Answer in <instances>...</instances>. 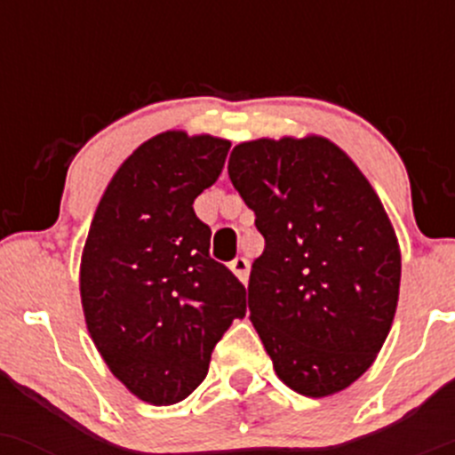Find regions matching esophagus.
<instances>
[{"instance_id":"obj_1","label":"esophagus","mask_w":455,"mask_h":455,"mask_svg":"<svg viewBox=\"0 0 455 455\" xmlns=\"http://www.w3.org/2000/svg\"><path fill=\"white\" fill-rule=\"evenodd\" d=\"M231 270L233 273H235V277L240 279V282H249V273H251V264H249V259H246V257H235V259L231 261Z\"/></svg>"}]
</instances>
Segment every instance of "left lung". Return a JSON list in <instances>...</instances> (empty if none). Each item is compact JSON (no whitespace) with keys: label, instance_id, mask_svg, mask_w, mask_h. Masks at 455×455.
<instances>
[{"label":"left lung","instance_id":"1","mask_svg":"<svg viewBox=\"0 0 455 455\" xmlns=\"http://www.w3.org/2000/svg\"><path fill=\"white\" fill-rule=\"evenodd\" d=\"M228 178L264 235L249 310L275 371L304 396L341 392L374 363L396 313L401 251L379 196L319 136L242 142Z\"/></svg>","mask_w":455,"mask_h":455}]
</instances>
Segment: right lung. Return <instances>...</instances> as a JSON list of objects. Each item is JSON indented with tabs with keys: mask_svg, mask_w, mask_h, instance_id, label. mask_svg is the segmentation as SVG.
Instances as JSON below:
<instances>
[{
	"mask_svg": "<svg viewBox=\"0 0 455 455\" xmlns=\"http://www.w3.org/2000/svg\"><path fill=\"white\" fill-rule=\"evenodd\" d=\"M231 142L164 132L142 142L105 189L81 259V301L108 368L151 405L189 396L246 288L209 255L194 200L224 169Z\"/></svg>",
	"mask_w": 455,
	"mask_h": 455,
	"instance_id": "right-lung-1",
	"label": "right lung"
}]
</instances>
